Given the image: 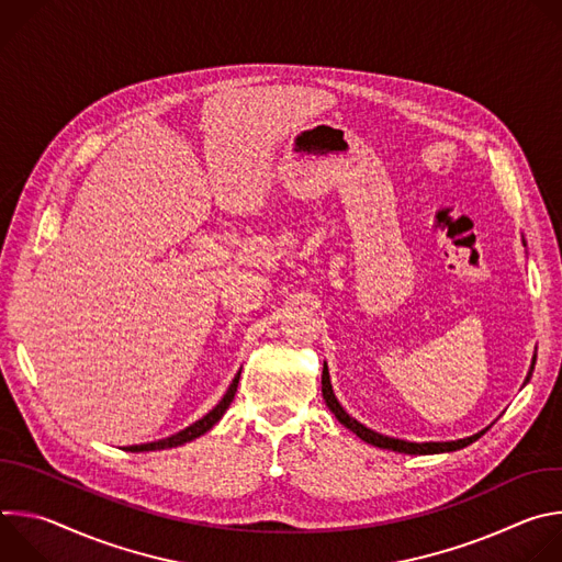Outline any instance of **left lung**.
Instances as JSON below:
<instances>
[{
    "instance_id": "left-lung-1",
    "label": "left lung",
    "mask_w": 562,
    "mask_h": 562,
    "mask_svg": "<svg viewBox=\"0 0 562 562\" xmlns=\"http://www.w3.org/2000/svg\"><path fill=\"white\" fill-rule=\"evenodd\" d=\"M533 364H536V362H533ZM533 364H531V369H529V375H531V371H533ZM529 375H527V380H529ZM323 395H325L327 407L336 414V418H338L347 429H351L358 438H362L364 442H369V445H373V447H380V449H391V451H400V453H442V451L462 449V447L471 445L473 440H477L480 436L485 434V431H480V434H475V436H471V438H462V440H453V442H423V445H420V442H407V440H395V438H389V436H380V434L367 429L364 425H360L356 418H351V416L340 407L338 397H336V393H334V389H331V380H329V369H327V364H325V369H323Z\"/></svg>"
}]
</instances>
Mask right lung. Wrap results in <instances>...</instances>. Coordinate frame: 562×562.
I'll use <instances>...</instances> for the list:
<instances>
[{
  "label": "right lung",
  "mask_w": 562,
  "mask_h": 562,
  "mask_svg": "<svg viewBox=\"0 0 562 562\" xmlns=\"http://www.w3.org/2000/svg\"><path fill=\"white\" fill-rule=\"evenodd\" d=\"M237 382H239V373L233 378V382H231V386H228V391L224 393V397L220 400V403L215 405V409H211L202 420H198V423H193L191 427H187L184 431H180V434H176V436H171V438H165V440H157V442H146V445H133V447H126V451H157V449H169V447H178V445H184V442H189V440H195V438H200L202 434H206L222 416H224V412L228 409V405L233 403V395H235V391H237Z\"/></svg>",
  "instance_id": "add662e5"
}]
</instances>
